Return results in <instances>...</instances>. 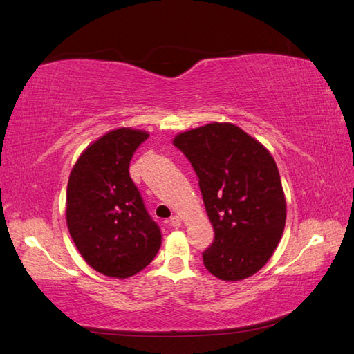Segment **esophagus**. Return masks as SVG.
I'll return each instance as SVG.
<instances>
[{"mask_svg": "<svg viewBox=\"0 0 354 354\" xmlns=\"http://www.w3.org/2000/svg\"><path fill=\"white\" fill-rule=\"evenodd\" d=\"M169 223H170V226H171V227H175V229H178V227H180V218H179L178 216H174V217H171V218H170V221H169Z\"/></svg>", "mask_w": 354, "mask_h": 354, "instance_id": "1", "label": "esophagus"}]
</instances>
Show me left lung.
Listing matches in <instances>:
<instances>
[{
  "label": "left lung",
  "mask_w": 354,
  "mask_h": 354,
  "mask_svg": "<svg viewBox=\"0 0 354 354\" xmlns=\"http://www.w3.org/2000/svg\"><path fill=\"white\" fill-rule=\"evenodd\" d=\"M174 145L199 178L214 241L202 253L212 276L235 282L264 267L281 241L286 201L274 158L234 123L180 133Z\"/></svg>",
  "instance_id": "1"
}]
</instances>
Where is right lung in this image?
<instances>
[{
    "label": "right lung",
    "instance_id": "1",
    "mask_svg": "<svg viewBox=\"0 0 354 354\" xmlns=\"http://www.w3.org/2000/svg\"><path fill=\"white\" fill-rule=\"evenodd\" d=\"M149 137L119 128L86 147L66 193V223L81 257L109 277L143 270L161 248V231L129 176L133 153Z\"/></svg>",
    "mask_w": 354,
    "mask_h": 354
}]
</instances>
